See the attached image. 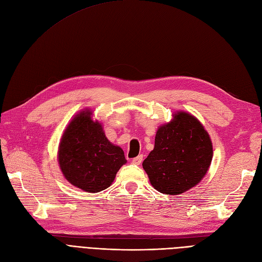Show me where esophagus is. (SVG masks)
<instances>
[{"mask_svg": "<svg viewBox=\"0 0 262 262\" xmlns=\"http://www.w3.org/2000/svg\"><path fill=\"white\" fill-rule=\"evenodd\" d=\"M142 161H143V156L139 155V156H137L136 158H133V160H132V164H134V165H140V164L142 163Z\"/></svg>", "mask_w": 262, "mask_h": 262, "instance_id": "1", "label": "esophagus"}]
</instances>
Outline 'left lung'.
I'll return each instance as SVG.
<instances>
[{
	"instance_id": "left-lung-1",
	"label": "left lung",
	"mask_w": 262,
	"mask_h": 262,
	"mask_svg": "<svg viewBox=\"0 0 262 262\" xmlns=\"http://www.w3.org/2000/svg\"><path fill=\"white\" fill-rule=\"evenodd\" d=\"M212 156V141L201 122L192 115L177 112L170 122L157 129L154 148L142 165L150 185L172 195L199 184Z\"/></svg>"
}]
</instances>
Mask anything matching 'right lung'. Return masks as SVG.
Here are the masks:
<instances>
[{
    "label": "right lung",
    "instance_id": "right-lung-1",
    "mask_svg": "<svg viewBox=\"0 0 262 262\" xmlns=\"http://www.w3.org/2000/svg\"><path fill=\"white\" fill-rule=\"evenodd\" d=\"M85 109L77 114L61 138L58 162L64 178L86 192H99L113 184L117 171L126 163L121 147L114 145L101 123Z\"/></svg>",
    "mask_w": 262,
    "mask_h": 262
}]
</instances>
